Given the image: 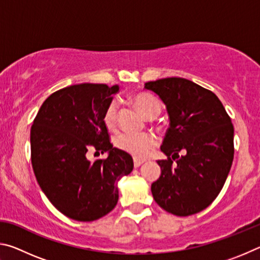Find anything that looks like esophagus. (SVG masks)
I'll use <instances>...</instances> for the list:
<instances>
[{
    "label": "esophagus",
    "mask_w": 260,
    "mask_h": 260,
    "mask_svg": "<svg viewBox=\"0 0 260 260\" xmlns=\"http://www.w3.org/2000/svg\"><path fill=\"white\" fill-rule=\"evenodd\" d=\"M144 162V160L143 159H138V158H134V166L135 167H139V166H141Z\"/></svg>",
    "instance_id": "1"
}]
</instances>
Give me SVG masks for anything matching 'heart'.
Here are the masks:
<instances>
[{
    "label": "heart",
    "instance_id": "heart-1",
    "mask_svg": "<svg viewBox=\"0 0 260 260\" xmlns=\"http://www.w3.org/2000/svg\"><path fill=\"white\" fill-rule=\"evenodd\" d=\"M132 103L138 108L148 119H153L161 112L162 105L155 95L149 93H138L131 98ZM103 124L108 129L113 131L118 126V103L111 100L107 104L103 116ZM114 144L118 149L125 151L134 158H144L153 147H156L157 140L151 133H129L124 132L116 136Z\"/></svg>",
    "mask_w": 260,
    "mask_h": 260
}]
</instances>
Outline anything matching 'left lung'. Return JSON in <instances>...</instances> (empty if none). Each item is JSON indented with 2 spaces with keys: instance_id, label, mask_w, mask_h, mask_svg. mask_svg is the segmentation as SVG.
Returning <instances> with one entry per match:
<instances>
[{
  "instance_id": "8db88e82",
  "label": "left lung",
  "mask_w": 260,
  "mask_h": 260,
  "mask_svg": "<svg viewBox=\"0 0 260 260\" xmlns=\"http://www.w3.org/2000/svg\"><path fill=\"white\" fill-rule=\"evenodd\" d=\"M144 88L166 105L170 127L158 160L161 174L151 184L156 203L169 213L187 217L217 199L234 158V127L212 91L183 78L149 81ZM180 152L182 155H179Z\"/></svg>"
}]
</instances>
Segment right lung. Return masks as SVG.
Listing matches in <instances>:
<instances>
[{
  "mask_svg": "<svg viewBox=\"0 0 260 260\" xmlns=\"http://www.w3.org/2000/svg\"><path fill=\"white\" fill-rule=\"evenodd\" d=\"M118 86L80 83L55 91L30 128V159L39 184L52 205L78 221H94L114 209L117 182L133 170V158L113 148L103 111ZM108 151L90 162L86 153Z\"/></svg>",
  "mask_w": 260,
  "mask_h": 260,
  "instance_id": "1",
  "label": "right lung"
}]
</instances>
